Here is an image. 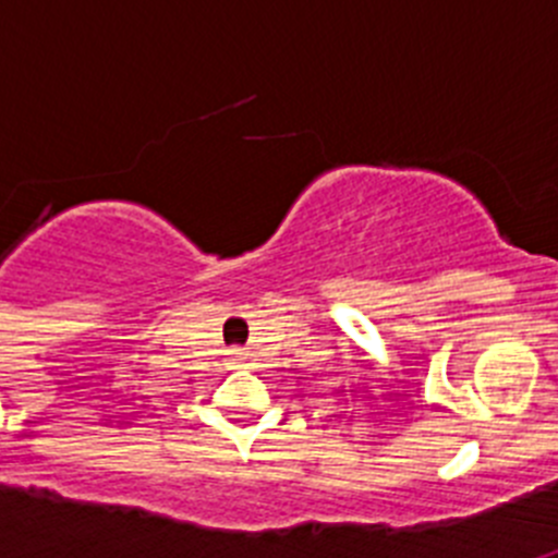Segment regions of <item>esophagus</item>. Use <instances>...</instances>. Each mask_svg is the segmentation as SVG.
<instances>
[{
	"instance_id": "esophagus-1",
	"label": "esophagus",
	"mask_w": 558,
	"mask_h": 558,
	"mask_svg": "<svg viewBox=\"0 0 558 558\" xmlns=\"http://www.w3.org/2000/svg\"><path fill=\"white\" fill-rule=\"evenodd\" d=\"M231 357H234V363H240V366H248L251 354L245 352V349H234V352H231Z\"/></svg>"
}]
</instances>
